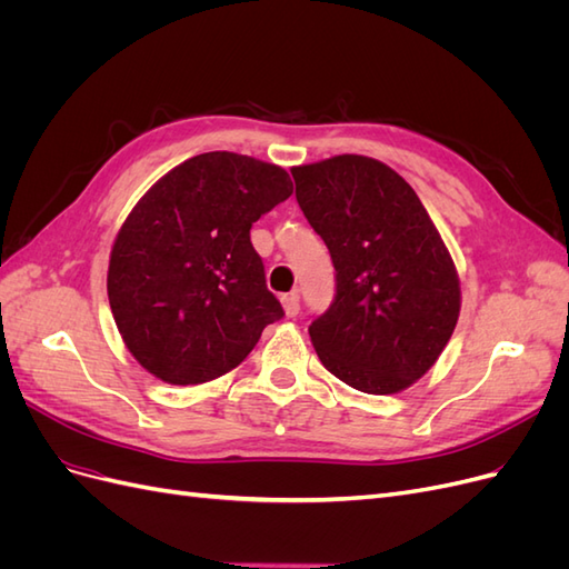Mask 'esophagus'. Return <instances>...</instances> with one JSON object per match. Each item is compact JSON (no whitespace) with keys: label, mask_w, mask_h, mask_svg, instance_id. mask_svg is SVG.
<instances>
[{"label":"esophagus","mask_w":569,"mask_h":569,"mask_svg":"<svg viewBox=\"0 0 569 569\" xmlns=\"http://www.w3.org/2000/svg\"><path fill=\"white\" fill-rule=\"evenodd\" d=\"M282 308H284L287 318H295L299 313V291H289V295H284Z\"/></svg>","instance_id":"1"}]
</instances>
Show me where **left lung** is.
Instances as JSON below:
<instances>
[{"label": "left lung", "instance_id": "8db88e82", "mask_svg": "<svg viewBox=\"0 0 569 569\" xmlns=\"http://www.w3.org/2000/svg\"><path fill=\"white\" fill-rule=\"evenodd\" d=\"M297 201L330 249L332 306L308 335L320 363L366 393H396L437 363L460 282L422 201L396 170L358 153L291 168Z\"/></svg>", "mask_w": 569, "mask_h": 569}]
</instances>
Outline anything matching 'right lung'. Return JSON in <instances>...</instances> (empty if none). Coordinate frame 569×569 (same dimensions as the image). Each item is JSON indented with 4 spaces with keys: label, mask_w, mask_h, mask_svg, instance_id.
Here are the masks:
<instances>
[{
    "label": "right lung",
    "mask_w": 569,
    "mask_h": 569,
    "mask_svg": "<svg viewBox=\"0 0 569 569\" xmlns=\"http://www.w3.org/2000/svg\"><path fill=\"white\" fill-rule=\"evenodd\" d=\"M295 192L287 170L209 151L166 173L118 230L109 303L128 351L168 385L230 372L284 316L251 226Z\"/></svg>",
    "instance_id": "1"
}]
</instances>
